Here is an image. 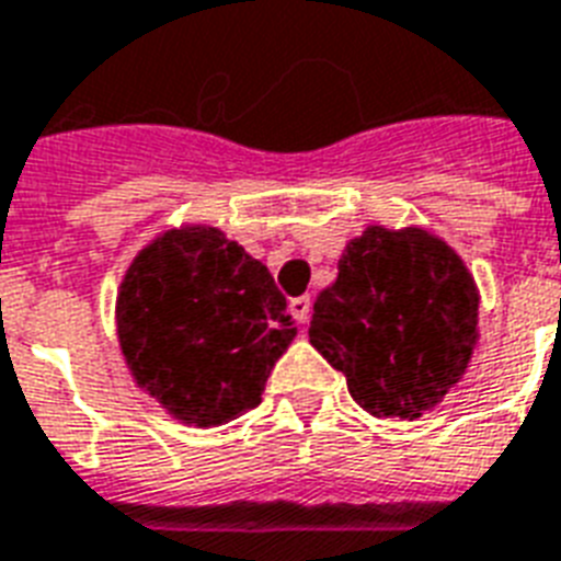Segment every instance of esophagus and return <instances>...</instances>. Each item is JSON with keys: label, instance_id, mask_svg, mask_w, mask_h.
I'll return each mask as SVG.
<instances>
[{"label": "esophagus", "instance_id": "esophagus-1", "mask_svg": "<svg viewBox=\"0 0 561 561\" xmlns=\"http://www.w3.org/2000/svg\"><path fill=\"white\" fill-rule=\"evenodd\" d=\"M288 309H290V314H294V320H297V323H309L311 297H294L288 302Z\"/></svg>", "mask_w": 561, "mask_h": 561}]
</instances>
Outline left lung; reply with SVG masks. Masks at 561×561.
Masks as SVG:
<instances>
[{
    "mask_svg": "<svg viewBox=\"0 0 561 561\" xmlns=\"http://www.w3.org/2000/svg\"><path fill=\"white\" fill-rule=\"evenodd\" d=\"M477 309V285L442 238L367 226L314 299L309 337L365 412L412 421L465 374Z\"/></svg>",
    "mask_w": 561,
    "mask_h": 561,
    "instance_id": "1",
    "label": "left lung"
}]
</instances>
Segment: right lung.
<instances>
[{
    "label": "right lung",
    "mask_w": 561,
    "mask_h": 561,
    "mask_svg": "<svg viewBox=\"0 0 561 561\" xmlns=\"http://www.w3.org/2000/svg\"><path fill=\"white\" fill-rule=\"evenodd\" d=\"M285 306L271 271L220 229H173L119 285V347L140 388L173 417L220 426L262 403L297 335Z\"/></svg>",
    "instance_id": "right-lung-1"
}]
</instances>
